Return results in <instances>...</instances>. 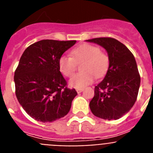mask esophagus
Wrapping results in <instances>:
<instances>
[{"label": "esophagus", "mask_w": 153, "mask_h": 153, "mask_svg": "<svg viewBox=\"0 0 153 153\" xmlns=\"http://www.w3.org/2000/svg\"><path fill=\"white\" fill-rule=\"evenodd\" d=\"M83 91V89H76V92H77L78 93H81V92Z\"/></svg>", "instance_id": "1"}]
</instances>
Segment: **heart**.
<instances>
[{
  "mask_svg": "<svg viewBox=\"0 0 153 153\" xmlns=\"http://www.w3.org/2000/svg\"><path fill=\"white\" fill-rule=\"evenodd\" d=\"M83 62L81 67L83 73L76 74L70 79V86L83 89L94 81L96 76L100 77L105 74L109 66V59L100 52L98 47L82 44L71 51V56L62 55L59 59L60 72L66 76H71L75 72L76 63Z\"/></svg>",
  "mask_w": 153,
  "mask_h": 153,
  "instance_id": "obj_1",
  "label": "heart"
}]
</instances>
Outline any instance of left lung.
<instances>
[{"label": "left lung", "mask_w": 153, "mask_h": 153, "mask_svg": "<svg viewBox=\"0 0 153 153\" xmlns=\"http://www.w3.org/2000/svg\"><path fill=\"white\" fill-rule=\"evenodd\" d=\"M101 46L109 57V67L104 79L95 86L90 102L93 114L103 120H118L128 113L137 98L140 76L136 60L128 48L111 37L86 40Z\"/></svg>", "instance_id": "8db88e82"}]
</instances>
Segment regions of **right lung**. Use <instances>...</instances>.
Wrapping results in <instances>:
<instances>
[{"label": "right lung", "mask_w": 153, "mask_h": 153, "mask_svg": "<svg viewBox=\"0 0 153 153\" xmlns=\"http://www.w3.org/2000/svg\"><path fill=\"white\" fill-rule=\"evenodd\" d=\"M76 42L40 40L23 53L14 73L16 97L23 109L36 121L53 122L70 111L77 93L67 87L58 62Z\"/></svg>", "instance_id": "right-lung-1"}]
</instances>
